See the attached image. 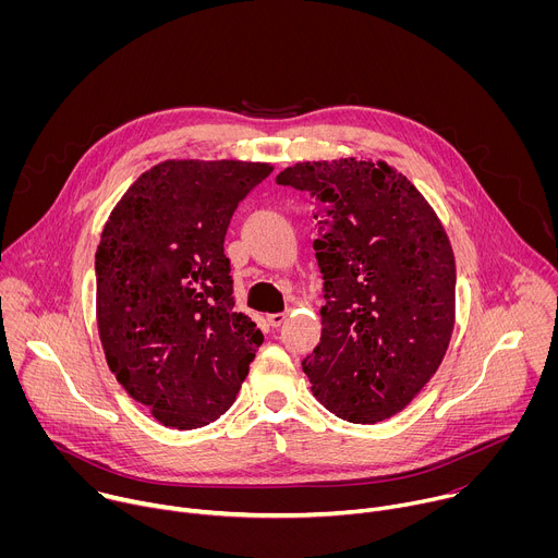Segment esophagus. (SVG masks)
Here are the masks:
<instances>
[{
    "instance_id": "esophagus-1",
    "label": "esophagus",
    "mask_w": 558,
    "mask_h": 558,
    "mask_svg": "<svg viewBox=\"0 0 558 558\" xmlns=\"http://www.w3.org/2000/svg\"><path fill=\"white\" fill-rule=\"evenodd\" d=\"M284 320H287V313H269V315H267V323H269L274 329H278Z\"/></svg>"
}]
</instances>
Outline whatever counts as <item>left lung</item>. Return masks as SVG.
<instances>
[{
  "label": "left lung",
  "mask_w": 558,
  "mask_h": 558,
  "mask_svg": "<svg viewBox=\"0 0 558 558\" xmlns=\"http://www.w3.org/2000/svg\"><path fill=\"white\" fill-rule=\"evenodd\" d=\"M306 192L325 278L320 344L302 360L313 395L353 424L404 411L454 329V254L422 192L384 161H304L276 177Z\"/></svg>",
  "instance_id": "8db88e82"
}]
</instances>
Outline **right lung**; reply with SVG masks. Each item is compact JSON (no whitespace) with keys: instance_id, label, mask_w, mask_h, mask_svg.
Instances as JSON below:
<instances>
[{"instance_id":"right-lung-1","label":"right lung","mask_w":558,"mask_h":558,"mask_svg":"<svg viewBox=\"0 0 558 558\" xmlns=\"http://www.w3.org/2000/svg\"><path fill=\"white\" fill-rule=\"evenodd\" d=\"M269 163L170 158L114 205L95 256L97 327L117 381L168 428L218 420L263 333L233 308L229 220Z\"/></svg>"}]
</instances>
